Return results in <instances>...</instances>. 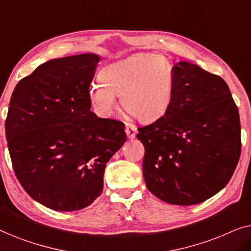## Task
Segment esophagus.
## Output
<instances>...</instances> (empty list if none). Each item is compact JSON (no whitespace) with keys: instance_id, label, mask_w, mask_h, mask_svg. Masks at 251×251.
<instances>
[{"instance_id":"esophagus-1","label":"esophagus","mask_w":251,"mask_h":251,"mask_svg":"<svg viewBox=\"0 0 251 251\" xmlns=\"http://www.w3.org/2000/svg\"><path fill=\"white\" fill-rule=\"evenodd\" d=\"M126 136H128V138H130V139L135 138V136L137 133L136 126L131 125V123H126Z\"/></svg>"}]
</instances>
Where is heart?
<instances>
[{
  "label": "heart",
  "mask_w": 251,
  "mask_h": 251,
  "mask_svg": "<svg viewBox=\"0 0 251 251\" xmlns=\"http://www.w3.org/2000/svg\"><path fill=\"white\" fill-rule=\"evenodd\" d=\"M100 83L89 87L88 97L98 114L111 116L121 97L126 112L143 122L162 116L174 96V73L168 59L151 53H135L104 66Z\"/></svg>",
  "instance_id": "obj_1"
}]
</instances>
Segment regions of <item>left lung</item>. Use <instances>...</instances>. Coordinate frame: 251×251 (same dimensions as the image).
<instances>
[{
    "label": "left lung",
    "mask_w": 251,
    "mask_h": 251,
    "mask_svg": "<svg viewBox=\"0 0 251 251\" xmlns=\"http://www.w3.org/2000/svg\"><path fill=\"white\" fill-rule=\"evenodd\" d=\"M169 108L138 128L143 174L151 193L167 203H201L231 179L241 153L239 111L228 85L198 65L173 67Z\"/></svg>",
    "instance_id": "left-lung-1"
}]
</instances>
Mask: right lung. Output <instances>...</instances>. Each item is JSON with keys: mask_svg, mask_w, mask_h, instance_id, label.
<instances>
[{"mask_svg": "<svg viewBox=\"0 0 251 251\" xmlns=\"http://www.w3.org/2000/svg\"><path fill=\"white\" fill-rule=\"evenodd\" d=\"M95 53L40 65L10 99L5 136L17 179L34 200L57 211L80 210L102 192L106 163L121 149L125 125L90 111Z\"/></svg>", "mask_w": 251, "mask_h": 251, "instance_id": "obj_1", "label": "right lung"}]
</instances>
